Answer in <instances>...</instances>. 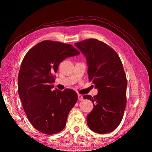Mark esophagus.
<instances>
[{
    "instance_id": "obj_1",
    "label": "esophagus",
    "mask_w": 152,
    "mask_h": 152,
    "mask_svg": "<svg viewBox=\"0 0 152 152\" xmlns=\"http://www.w3.org/2000/svg\"><path fill=\"white\" fill-rule=\"evenodd\" d=\"M78 100L79 101H83V97L81 95H78Z\"/></svg>"
}]
</instances>
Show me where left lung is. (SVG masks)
<instances>
[{
    "mask_svg": "<svg viewBox=\"0 0 152 152\" xmlns=\"http://www.w3.org/2000/svg\"><path fill=\"white\" fill-rule=\"evenodd\" d=\"M75 45L86 57L89 80L98 89L94 97L83 96L94 105L87 116V125L99 134L112 132L120 124L126 105L127 83L121 59L112 48L96 39Z\"/></svg>",
    "mask_w": 152,
    "mask_h": 152,
    "instance_id": "obj_1",
    "label": "left lung"
}]
</instances>
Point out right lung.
I'll return each instance as SVG.
<instances>
[{"instance_id":"add662e5","label":"right lung","mask_w":152,"mask_h":152,"mask_svg":"<svg viewBox=\"0 0 152 152\" xmlns=\"http://www.w3.org/2000/svg\"><path fill=\"white\" fill-rule=\"evenodd\" d=\"M79 53L70 44L47 40L32 47L22 61L19 96L29 121L42 133L55 134L65 128L77 94L69 89L52 91V84L60 62Z\"/></svg>"}]
</instances>
